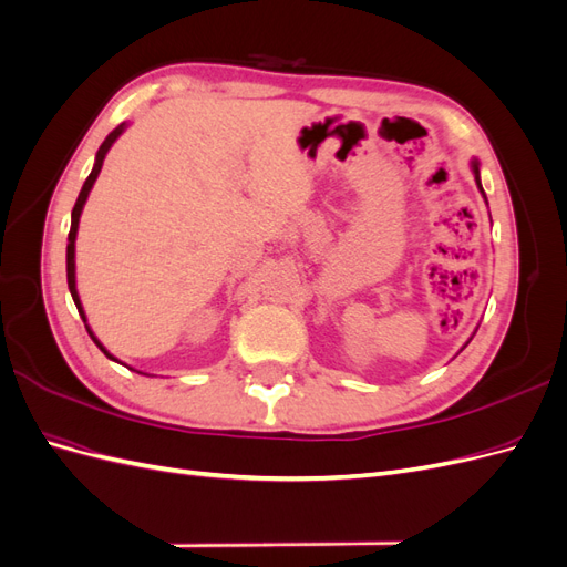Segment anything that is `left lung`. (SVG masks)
Instances as JSON below:
<instances>
[{"label": "left lung", "instance_id": "obj_1", "mask_svg": "<svg viewBox=\"0 0 567 567\" xmlns=\"http://www.w3.org/2000/svg\"><path fill=\"white\" fill-rule=\"evenodd\" d=\"M473 165V175H475V182H477V188H480V192H483V184H480V169H477V161H473L471 163ZM483 196H485V192H483Z\"/></svg>", "mask_w": 567, "mask_h": 567}]
</instances>
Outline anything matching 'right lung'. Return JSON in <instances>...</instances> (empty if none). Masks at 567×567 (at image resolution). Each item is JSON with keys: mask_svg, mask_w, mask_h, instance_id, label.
Segmentation results:
<instances>
[{"mask_svg": "<svg viewBox=\"0 0 567 567\" xmlns=\"http://www.w3.org/2000/svg\"><path fill=\"white\" fill-rule=\"evenodd\" d=\"M125 132V123L123 125H117L106 140H104V144L99 146V151H96V161H94V167H92V173H90V177L84 179V184H82V192H80V196H78V200H75V208H73V215H71V234H68V248H65V274H68V288H71V296H73V300H75V307H78V312H80V317H82V321H84V326H87V317H84V310H82V302H80V296H78V288H75V236H78V225H80V215H82V208H84V203H87V196H90V192H92V186H94V182H96V177H99V173H101V165H104V158H106V153H109V148L113 146V142L117 140L120 134ZM87 333L92 336V340L96 342V348L104 352L109 359H113V362H117V359L101 346V342L96 340V336L92 333V329L87 326Z\"/></svg>", "mask_w": 567, "mask_h": 567, "instance_id": "right-lung-1", "label": "right lung"}]
</instances>
